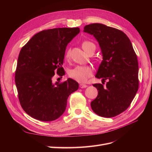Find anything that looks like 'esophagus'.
<instances>
[{
	"instance_id": "esophagus-1",
	"label": "esophagus",
	"mask_w": 152,
	"mask_h": 152,
	"mask_svg": "<svg viewBox=\"0 0 152 152\" xmlns=\"http://www.w3.org/2000/svg\"><path fill=\"white\" fill-rule=\"evenodd\" d=\"M79 87H80V88L83 89V88H86V87H87V86L86 84H80Z\"/></svg>"
}]
</instances>
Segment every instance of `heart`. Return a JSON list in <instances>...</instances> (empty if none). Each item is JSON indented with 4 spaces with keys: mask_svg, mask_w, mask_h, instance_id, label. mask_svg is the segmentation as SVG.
Here are the masks:
<instances>
[{
    "mask_svg": "<svg viewBox=\"0 0 152 152\" xmlns=\"http://www.w3.org/2000/svg\"><path fill=\"white\" fill-rule=\"evenodd\" d=\"M82 47L84 51L88 53L91 50H95V45L91 42L86 41L82 44ZM70 50L68 49L65 54V59H68L70 58ZM93 75V68L87 65H78L68 71V75L73 80L79 82H84L88 78Z\"/></svg>",
    "mask_w": 152,
    "mask_h": 152,
    "instance_id": "1",
    "label": "heart"
}]
</instances>
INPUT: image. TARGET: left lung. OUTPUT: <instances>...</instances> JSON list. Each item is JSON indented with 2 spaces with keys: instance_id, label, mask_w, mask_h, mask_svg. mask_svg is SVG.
I'll return each instance as SVG.
<instances>
[{
  "instance_id": "obj_1",
  "label": "left lung",
  "mask_w": 152,
  "mask_h": 152,
  "mask_svg": "<svg viewBox=\"0 0 152 152\" xmlns=\"http://www.w3.org/2000/svg\"><path fill=\"white\" fill-rule=\"evenodd\" d=\"M86 33L97 40L103 56L96 77L107 80L93 86L98 96L91 103L98 115L117 116L129 107L139 87L138 62L131 40L121 30L101 23L86 25Z\"/></svg>"
}]
</instances>
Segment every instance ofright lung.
I'll use <instances>...</instances> for the list:
<instances>
[{"label": "right lung", "instance_id": "1", "mask_svg": "<svg viewBox=\"0 0 152 152\" xmlns=\"http://www.w3.org/2000/svg\"><path fill=\"white\" fill-rule=\"evenodd\" d=\"M79 28H56L34 35L20 50L15 72L20 103L24 111L41 121H53L65 112L67 99L79 89L70 78L53 83V77L63 70L68 44Z\"/></svg>", "mask_w": 152, "mask_h": 152}]
</instances>
